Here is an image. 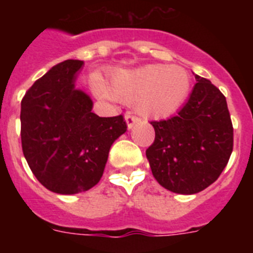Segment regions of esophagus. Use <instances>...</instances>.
Returning <instances> with one entry per match:
<instances>
[{
	"label": "esophagus",
	"mask_w": 253,
	"mask_h": 253,
	"mask_svg": "<svg viewBox=\"0 0 253 253\" xmlns=\"http://www.w3.org/2000/svg\"><path fill=\"white\" fill-rule=\"evenodd\" d=\"M125 119H126V124H128V128H133L134 125L137 124V123L140 122V119L138 118V116L133 115L131 113H128L126 114V116H125Z\"/></svg>",
	"instance_id": "1"
}]
</instances>
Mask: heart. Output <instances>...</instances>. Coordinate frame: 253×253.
Wrapping results in <instances>:
<instances>
[{"mask_svg":"<svg viewBox=\"0 0 253 253\" xmlns=\"http://www.w3.org/2000/svg\"><path fill=\"white\" fill-rule=\"evenodd\" d=\"M190 87V76L182 67L149 64L114 73L107 93L126 104L137 102V110L146 118L162 119L184 105ZM99 91L106 92L101 86Z\"/></svg>","mask_w":253,"mask_h":253,"instance_id":"obj_1","label":"heart"}]
</instances>
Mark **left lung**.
Instances as JSON below:
<instances>
[{
  "instance_id": "obj_1",
  "label": "left lung",
  "mask_w": 253,
  "mask_h": 253,
  "mask_svg": "<svg viewBox=\"0 0 253 253\" xmlns=\"http://www.w3.org/2000/svg\"><path fill=\"white\" fill-rule=\"evenodd\" d=\"M195 78L193 92L177 115L152 120L156 137L146 151L158 184L185 195L213 184L233 151V125L225 96L207 78Z\"/></svg>"
}]
</instances>
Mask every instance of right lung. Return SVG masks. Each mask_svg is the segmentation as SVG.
<instances>
[{
    "mask_svg": "<svg viewBox=\"0 0 253 253\" xmlns=\"http://www.w3.org/2000/svg\"><path fill=\"white\" fill-rule=\"evenodd\" d=\"M84 62L64 60L35 81L21 100V146L35 177L71 195L95 186L110 147L126 131L124 116L100 118L75 82Z\"/></svg>",
    "mask_w": 253,
    "mask_h": 253,
    "instance_id": "obj_1",
    "label": "right lung"
}]
</instances>
